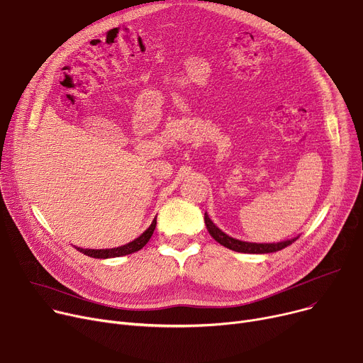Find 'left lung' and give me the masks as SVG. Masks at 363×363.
Here are the masks:
<instances>
[{
    "instance_id": "obj_1",
    "label": "left lung",
    "mask_w": 363,
    "mask_h": 363,
    "mask_svg": "<svg viewBox=\"0 0 363 363\" xmlns=\"http://www.w3.org/2000/svg\"><path fill=\"white\" fill-rule=\"evenodd\" d=\"M203 220H205V226L206 229H208L210 235L217 240V242L223 247H226L232 251H236V252H247V254H267V252H276L279 250H284L285 247L291 245L294 240H297L300 236L297 238H292V239H286V240H282V242H276V244H254V242H244V240H239V239H235L229 235H226L224 232H221L216 224L211 221V218L208 217V214L205 213L203 216Z\"/></svg>"
}]
</instances>
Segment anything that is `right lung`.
I'll return each mask as SVG.
<instances>
[{
  "mask_svg": "<svg viewBox=\"0 0 363 363\" xmlns=\"http://www.w3.org/2000/svg\"><path fill=\"white\" fill-rule=\"evenodd\" d=\"M155 226H157V218H153L150 226L139 238H135L134 240H131V242H128L127 245H123V247L111 248V250H84V248H77V250L85 255L93 257V258H112V257L128 255V254H133L135 251L142 250L147 244V240L150 239V236L155 230Z\"/></svg>",
  "mask_w": 363,
  "mask_h": 363,
  "instance_id": "add662e5",
  "label": "right lung"
}]
</instances>
